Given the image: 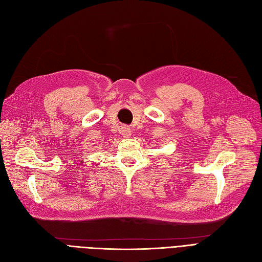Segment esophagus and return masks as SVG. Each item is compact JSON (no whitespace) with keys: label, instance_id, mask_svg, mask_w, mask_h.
Here are the masks:
<instances>
[{"label":"esophagus","instance_id":"34e87169","mask_svg":"<svg viewBox=\"0 0 262 262\" xmlns=\"http://www.w3.org/2000/svg\"><path fill=\"white\" fill-rule=\"evenodd\" d=\"M121 135H122L124 138H129L131 136V129L127 126H123L122 129H121Z\"/></svg>","mask_w":262,"mask_h":262}]
</instances>
